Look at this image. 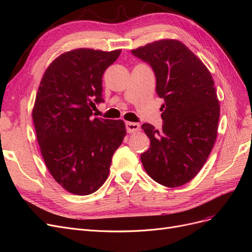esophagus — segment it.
Wrapping results in <instances>:
<instances>
[{"label": "esophagus", "instance_id": "obj_1", "mask_svg": "<svg viewBox=\"0 0 252 252\" xmlns=\"http://www.w3.org/2000/svg\"><path fill=\"white\" fill-rule=\"evenodd\" d=\"M126 129L128 133H134L140 131L141 126L138 123H131V122H127L126 123Z\"/></svg>", "mask_w": 252, "mask_h": 252}]
</instances>
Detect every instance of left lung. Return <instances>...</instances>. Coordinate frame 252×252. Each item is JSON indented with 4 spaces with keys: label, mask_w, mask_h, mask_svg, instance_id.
<instances>
[{
    "label": "left lung",
    "mask_w": 252,
    "mask_h": 252,
    "mask_svg": "<svg viewBox=\"0 0 252 252\" xmlns=\"http://www.w3.org/2000/svg\"><path fill=\"white\" fill-rule=\"evenodd\" d=\"M155 71L164 98L163 126L145 123L149 149L141 161L149 177L166 187L191 181L210 155L218 134L220 104L208 68L178 40L165 39L131 50Z\"/></svg>",
    "instance_id": "1"
}]
</instances>
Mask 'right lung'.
Instances as JSON below:
<instances>
[{"label": "right lung", "instance_id": "1", "mask_svg": "<svg viewBox=\"0 0 252 252\" xmlns=\"http://www.w3.org/2000/svg\"><path fill=\"white\" fill-rule=\"evenodd\" d=\"M121 49L79 48L59 56L44 72L32 119L53 179L68 192L94 193L108 178L111 158L126 135L122 120L91 119L103 102L102 77Z\"/></svg>", "mask_w": 252, "mask_h": 252}]
</instances>
